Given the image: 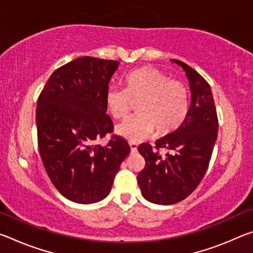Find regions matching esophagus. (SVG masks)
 Here are the masks:
<instances>
[{
  "label": "esophagus",
  "mask_w": 253,
  "mask_h": 253,
  "mask_svg": "<svg viewBox=\"0 0 253 253\" xmlns=\"http://www.w3.org/2000/svg\"><path fill=\"white\" fill-rule=\"evenodd\" d=\"M129 146H130V152L131 153H136L137 152V146H138V145H137V143L129 142Z\"/></svg>",
  "instance_id": "34e87169"
}]
</instances>
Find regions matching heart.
<instances>
[{"instance_id":"b5f03b06","label":"heart","mask_w":253,"mask_h":253,"mask_svg":"<svg viewBox=\"0 0 253 253\" xmlns=\"http://www.w3.org/2000/svg\"><path fill=\"white\" fill-rule=\"evenodd\" d=\"M106 107L116 119L125 118L132 101H138V113L116 127L125 138L138 142L155 129L158 135L169 134L182 125L190 109L185 84L170 80L155 68H140L125 77V88L110 85L106 91Z\"/></svg>"}]
</instances>
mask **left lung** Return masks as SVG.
Instances as JSON below:
<instances>
[{
    "mask_svg": "<svg viewBox=\"0 0 253 253\" xmlns=\"http://www.w3.org/2000/svg\"><path fill=\"white\" fill-rule=\"evenodd\" d=\"M185 71L191 89L187 117L176 130L162 137L154 151L149 144L139 145L138 152L146 165L137 176L142 194L149 202L175 204L193 192L207 172L217 137L216 109L211 87L193 68L179 60H170Z\"/></svg>",
    "mask_w": 253,
    "mask_h": 253,
    "instance_id": "1",
    "label": "left lung"
}]
</instances>
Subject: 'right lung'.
Wrapping results in <instances>:
<instances>
[{
	"label": "right lung",
	"instance_id": "obj_1",
	"mask_svg": "<svg viewBox=\"0 0 253 253\" xmlns=\"http://www.w3.org/2000/svg\"><path fill=\"white\" fill-rule=\"evenodd\" d=\"M118 66L93 57L72 60L50 76L38 99L41 160L55 188L72 202L91 204L108 196L130 152L117 136L106 146L93 145L113 131L105 97Z\"/></svg>",
	"mask_w": 253,
	"mask_h": 253
}]
</instances>
